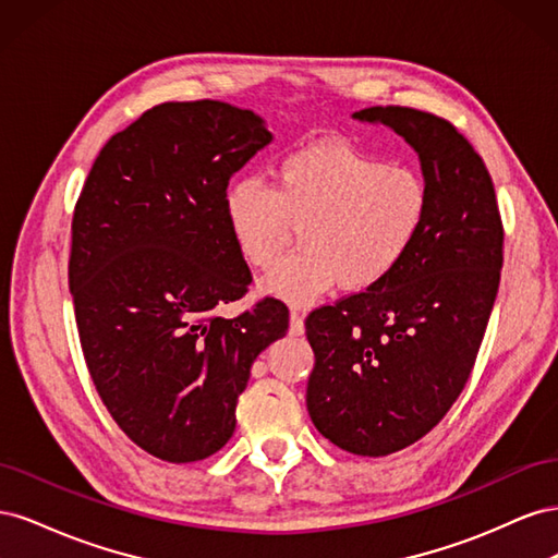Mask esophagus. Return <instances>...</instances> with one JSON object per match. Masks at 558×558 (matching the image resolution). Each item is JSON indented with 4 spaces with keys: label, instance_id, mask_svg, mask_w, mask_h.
I'll list each match as a JSON object with an SVG mask.
<instances>
[{
    "label": "esophagus",
    "instance_id": "34e87169",
    "mask_svg": "<svg viewBox=\"0 0 558 558\" xmlns=\"http://www.w3.org/2000/svg\"><path fill=\"white\" fill-rule=\"evenodd\" d=\"M291 335H305V312L300 307L291 310Z\"/></svg>",
    "mask_w": 558,
    "mask_h": 558
}]
</instances>
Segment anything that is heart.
Instances as JSON below:
<instances>
[{"instance_id":"obj_1","label":"heart","mask_w":558,"mask_h":558,"mask_svg":"<svg viewBox=\"0 0 558 558\" xmlns=\"http://www.w3.org/2000/svg\"><path fill=\"white\" fill-rule=\"evenodd\" d=\"M430 189L416 167L347 142H320L286 156L275 185L238 179L223 195V216L240 256L256 269L272 265L300 226V248L275 265L263 289L295 305L340 281L365 291L408 258L424 230Z\"/></svg>"}]
</instances>
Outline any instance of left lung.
<instances>
[{
	"label": "left lung",
	"instance_id": "left-lung-1",
	"mask_svg": "<svg viewBox=\"0 0 558 558\" xmlns=\"http://www.w3.org/2000/svg\"><path fill=\"white\" fill-rule=\"evenodd\" d=\"M353 118L416 150L430 209L391 275L307 316V410L332 445L386 456L421 440L461 396L496 302L505 234L486 165L449 121L410 107Z\"/></svg>",
	"mask_w": 558,
	"mask_h": 558
}]
</instances>
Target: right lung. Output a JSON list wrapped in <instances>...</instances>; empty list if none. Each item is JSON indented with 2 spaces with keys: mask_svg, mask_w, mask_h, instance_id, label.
Returning a JSON list of instances; mask_svg holds the SVG:
<instances>
[{
  "mask_svg": "<svg viewBox=\"0 0 558 558\" xmlns=\"http://www.w3.org/2000/svg\"><path fill=\"white\" fill-rule=\"evenodd\" d=\"M269 142L248 109L165 102L113 134L78 195L70 291L83 359L116 424L156 459L221 449L253 361L289 330L275 298L238 318L214 312L251 283L223 195Z\"/></svg>",
  "mask_w": 558,
  "mask_h": 558,
  "instance_id": "obj_1",
  "label": "right lung"
}]
</instances>
